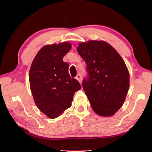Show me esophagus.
Returning a JSON list of instances; mask_svg holds the SVG:
<instances>
[{
    "mask_svg": "<svg viewBox=\"0 0 152 152\" xmlns=\"http://www.w3.org/2000/svg\"><path fill=\"white\" fill-rule=\"evenodd\" d=\"M76 79L77 80H78V82H79L80 83H82V75H81V74H78V75H77L76 77Z\"/></svg>",
    "mask_w": 152,
    "mask_h": 152,
    "instance_id": "obj_1",
    "label": "esophagus"
}]
</instances>
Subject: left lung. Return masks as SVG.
<instances>
[{
  "mask_svg": "<svg viewBox=\"0 0 152 152\" xmlns=\"http://www.w3.org/2000/svg\"><path fill=\"white\" fill-rule=\"evenodd\" d=\"M77 51L87 65L82 86L93 111L105 117L114 115L123 105L129 87L124 61L103 41L80 43Z\"/></svg>",
  "mask_w": 152,
  "mask_h": 152,
  "instance_id": "1",
  "label": "left lung"
}]
</instances>
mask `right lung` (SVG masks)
I'll return each instance as SVG.
<instances>
[{
  "instance_id": "right-lung-1",
  "label": "right lung",
  "mask_w": 152,
  "mask_h": 152,
  "mask_svg": "<svg viewBox=\"0 0 152 152\" xmlns=\"http://www.w3.org/2000/svg\"><path fill=\"white\" fill-rule=\"evenodd\" d=\"M71 44L63 42L42 48L32 63L29 82L34 101L40 110L53 119L71 106L74 93L81 85L69 73V64L63 61Z\"/></svg>"
}]
</instances>
